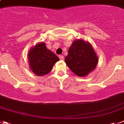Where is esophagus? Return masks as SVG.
I'll use <instances>...</instances> for the list:
<instances>
[{
    "instance_id": "esophagus-1",
    "label": "esophagus",
    "mask_w": 124,
    "mask_h": 124,
    "mask_svg": "<svg viewBox=\"0 0 124 124\" xmlns=\"http://www.w3.org/2000/svg\"><path fill=\"white\" fill-rule=\"evenodd\" d=\"M59 58H60V59L61 60H64V56H63V55H60V56H59Z\"/></svg>"
}]
</instances>
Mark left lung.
Masks as SVG:
<instances>
[{"label":"left lung","instance_id":"left-lung-1","mask_svg":"<svg viewBox=\"0 0 124 124\" xmlns=\"http://www.w3.org/2000/svg\"><path fill=\"white\" fill-rule=\"evenodd\" d=\"M64 61L73 73L85 77L95 70L98 57L90 43L80 39L74 40Z\"/></svg>","mask_w":124,"mask_h":124}]
</instances>
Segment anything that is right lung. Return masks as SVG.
<instances>
[{
    "mask_svg": "<svg viewBox=\"0 0 124 124\" xmlns=\"http://www.w3.org/2000/svg\"><path fill=\"white\" fill-rule=\"evenodd\" d=\"M28 58L31 71L37 76H43L49 73L54 64L60 60L42 42L37 43L29 50Z\"/></svg>",
    "mask_w": 124,
    "mask_h": 124,
    "instance_id": "add662e5",
    "label": "right lung"
}]
</instances>
